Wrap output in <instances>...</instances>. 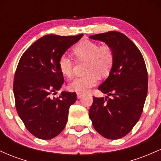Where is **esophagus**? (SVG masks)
Here are the masks:
<instances>
[{"mask_svg":"<svg viewBox=\"0 0 161 161\" xmlns=\"http://www.w3.org/2000/svg\"><path fill=\"white\" fill-rule=\"evenodd\" d=\"M82 96H83V94H82V93H77V98H78V99L82 98Z\"/></svg>","mask_w":161,"mask_h":161,"instance_id":"esophagus-1","label":"esophagus"}]
</instances>
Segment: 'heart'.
<instances>
[{
  "mask_svg": "<svg viewBox=\"0 0 161 161\" xmlns=\"http://www.w3.org/2000/svg\"><path fill=\"white\" fill-rule=\"evenodd\" d=\"M73 53L79 60H87L86 73L84 76L75 77L69 84V90L78 93H86L97 84V75L104 77L110 73L114 63V53L110 46L102 45L85 40L73 49ZM73 60L66 54L59 59V69L63 75L69 77L73 74Z\"/></svg>",
  "mask_w": 161,
  "mask_h": 161,
  "instance_id": "b5f03b06",
  "label": "heart"
}]
</instances>
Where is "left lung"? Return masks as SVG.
<instances>
[{
    "instance_id": "left-lung-1",
    "label": "left lung",
    "mask_w": 161,
    "mask_h": 161,
    "mask_svg": "<svg viewBox=\"0 0 161 161\" xmlns=\"http://www.w3.org/2000/svg\"><path fill=\"white\" fill-rule=\"evenodd\" d=\"M89 38L105 42L114 53L109 76L98 87L108 96L93 97L89 117L100 135L119 139L132 130L143 111L148 80L145 60L136 45L120 32L110 31Z\"/></svg>"
}]
</instances>
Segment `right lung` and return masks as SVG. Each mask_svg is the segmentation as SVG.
<instances>
[{
    "label": "right lung",
    "mask_w": 161,
    "mask_h": 161,
    "mask_svg": "<svg viewBox=\"0 0 161 161\" xmlns=\"http://www.w3.org/2000/svg\"><path fill=\"white\" fill-rule=\"evenodd\" d=\"M83 36L47 35L35 42L20 58L14 82L16 111L36 137L48 140L65 128L75 92H62L52 97L64 82L60 57Z\"/></svg>",
    "instance_id": "1"
}]
</instances>
